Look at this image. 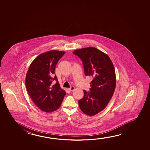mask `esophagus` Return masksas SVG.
<instances>
[{
  "instance_id": "esophagus-1",
  "label": "esophagus",
  "mask_w": 150,
  "mask_h": 150,
  "mask_svg": "<svg viewBox=\"0 0 150 150\" xmlns=\"http://www.w3.org/2000/svg\"><path fill=\"white\" fill-rule=\"evenodd\" d=\"M75 90V88H74V86H72L70 88H69V90L70 91H73Z\"/></svg>"
}]
</instances>
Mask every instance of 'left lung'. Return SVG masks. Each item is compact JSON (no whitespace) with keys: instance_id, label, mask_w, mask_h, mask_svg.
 <instances>
[{"instance_id":"8db88e82","label":"left lung","mask_w":150,"mask_h":150,"mask_svg":"<svg viewBox=\"0 0 150 150\" xmlns=\"http://www.w3.org/2000/svg\"><path fill=\"white\" fill-rule=\"evenodd\" d=\"M73 53L82 60L85 75L93 78L90 91H83L79 106L85 114L94 116L105 109L114 94L116 82L114 67L109 56L95 47L76 50Z\"/></svg>"}]
</instances>
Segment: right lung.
I'll return each mask as SVG.
<instances>
[{
	"label": "right lung",
	"mask_w": 150,
	"mask_h": 150,
	"mask_svg": "<svg viewBox=\"0 0 150 150\" xmlns=\"http://www.w3.org/2000/svg\"><path fill=\"white\" fill-rule=\"evenodd\" d=\"M65 52L52 50L41 54L32 62L25 77L27 91L35 105L43 112L50 113L61 105L65 91L55 74L59 60ZM55 80V84L52 83Z\"/></svg>",
	"instance_id": "1"
}]
</instances>
